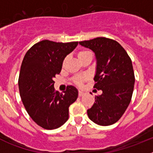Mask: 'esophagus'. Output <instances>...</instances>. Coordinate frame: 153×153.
Returning <instances> with one entry per match:
<instances>
[{"label":"esophagus","instance_id":"34e87169","mask_svg":"<svg viewBox=\"0 0 153 153\" xmlns=\"http://www.w3.org/2000/svg\"><path fill=\"white\" fill-rule=\"evenodd\" d=\"M83 94H84V93L83 91H79V97H82Z\"/></svg>","mask_w":153,"mask_h":153}]
</instances>
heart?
I'll return each instance as SVG.
<instances>
[{"instance_id":"obj_1","label":"heart","mask_w":153,"mask_h":153,"mask_svg":"<svg viewBox=\"0 0 153 153\" xmlns=\"http://www.w3.org/2000/svg\"><path fill=\"white\" fill-rule=\"evenodd\" d=\"M92 56L91 53L89 52V51H81L77 53V57L80 62L82 61L84 58H86V56ZM85 79H86L85 76H76V77L74 78V82H75L76 84L81 85L83 81L85 80Z\"/></svg>"}]
</instances>
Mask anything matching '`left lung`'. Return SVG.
<instances>
[{"label": "left lung", "instance_id": "8db88e82", "mask_svg": "<svg viewBox=\"0 0 153 153\" xmlns=\"http://www.w3.org/2000/svg\"><path fill=\"white\" fill-rule=\"evenodd\" d=\"M95 53L97 67L94 88L102 90L87 109L89 118L100 126H109L122 117L132 98L135 76L132 61L123 47L106 37L79 42Z\"/></svg>", "mask_w": 153, "mask_h": 153}]
</instances>
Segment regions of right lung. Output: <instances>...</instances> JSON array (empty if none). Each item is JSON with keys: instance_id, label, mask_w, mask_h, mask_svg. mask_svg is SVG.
Wrapping results in <instances>:
<instances>
[{"instance_id": "obj_1", "label": "right lung", "mask_w": 153, "mask_h": 153, "mask_svg": "<svg viewBox=\"0 0 153 153\" xmlns=\"http://www.w3.org/2000/svg\"><path fill=\"white\" fill-rule=\"evenodd\" d=\"M78 42L42 40L24 56L18 86L23 104L31 119L46 129H57L69 118V106L76 100L78 90L68 86L64 93L55 91L53 78L61 71L65 57Z\"/></svg>"}]
</instances>
